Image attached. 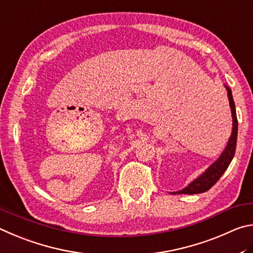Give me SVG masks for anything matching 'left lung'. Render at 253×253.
Returning a JSON list of instances; mask_svg holds the SVG:
<instances>
[{
    "mask_svg": "<svg viewBox=\"0 0 253 253\" xmlns=\"http://www.w3.org/2000/svg\"><path fill=\"white\" fill-rule=\"evenodd\" d=\"M228 91V97H229V104L231 108L232 113V132L231 136L228 141L227 147H225L224 151L221 153L218 160L212 163V165L208 168V169L203 172V173L197 178L194 181H192L188 187L180 190V191L171 194H197L206 192L208 190H210L213 185L218 182V180L222 176V174L228 169V167L231 163L232 159L234 157V152H236L237 147V136H238V119L236 113V105H234L233 96L231 88L229 86L224 85Z\"/></svg>",
    "mask_w": 253,
    "mask_h": 253,
    "instance_id": "1",
    "label": "left lung"
}]
</instances>
